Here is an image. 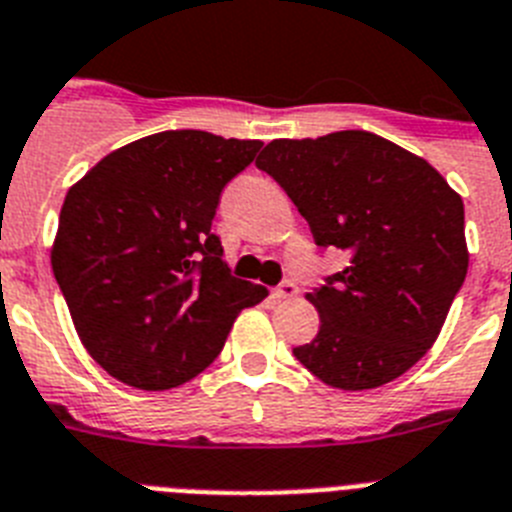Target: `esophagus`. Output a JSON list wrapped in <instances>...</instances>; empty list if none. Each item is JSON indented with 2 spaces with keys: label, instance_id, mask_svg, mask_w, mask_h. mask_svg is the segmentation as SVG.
Masks as SVG:
<instances>
[{
  "label": "esophagus",
  "instance_id": "1",
  "mask_svg": "<svg viewBox=\"0 0 512 512\" xmlns=\"http://www.w3.org/2000/svg\"><path fill=\"white\" fill-rule=\"evenodd\" d=\"M297 284H294L292 278H286V281H281V284L276 286V289H273V297L276 299H292V297H297Z\"/></svg>",
  "mask_w": 512,
  "mask_h": 512
}]
</instances>
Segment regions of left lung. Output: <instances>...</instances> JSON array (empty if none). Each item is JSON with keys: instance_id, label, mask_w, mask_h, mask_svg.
<instances>
[{"instance_id": "8db88e82", "label": "left lung", "mask_w": 512, "mask_h": 512, "mask_svg": "<svg viewBox=\"0 0 512 512\" xmlns=\"http://www.w3.org/2000/svg\"><path fill=\"white\" fill-rule=\"evenodd\" d=\"M255 165L289 194L318 247L350 255L307 294L321 328L294 357L347 392L410 371L468 273L460 194L423 157L368 131L276 139Z\"/></svg>"}]
</instances>
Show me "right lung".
Instances as JSON below:
<instances>
[{
  "mask_svg": "<svg viewBox=\"0 0 512 512\" xmlns=\"http://www.w3.org/2000/svg\"><path fill=\"white\" fill-rule=\"evenodd\" d=\"M263 141L162 131L115 149L65 197L52 270L83 347L112 378L162 392L220 355L268 289L231 276L213 218Z\"/></svg>",
  "mask_w": 512,
  "mask_h": 512,
  "instance_id": "right-lung-1",
  "label": "right lung"
}]
</instances>
